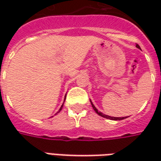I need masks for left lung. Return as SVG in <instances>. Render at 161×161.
Returning <instances> with one entry per match:
<instances>
[{"instance_id": "obj_1", "label": "left lung", "mask_w": 161, "mask_h": 161, "mask_svg": "<svg viewBox=\"0 0 161 161\" xmlns=\"http://www.w3.org/2000/svg\"><path fill=\"white\" fill-rule=\"evenodd\" d=\"M136 47H137V48H139V49H141V47L139 46V45H136ZM91 105H92V108H93V109H94L95 111H96V113H97V114H98V115H100V116H102V117H104V118H107V119H110V120H115V121H116V120H122V119L126 118V117H125V118L124 117H112V116H109V115H104V114H103V113H101V112L98 111L97 108L95 107L94 104H93L92 103H91Z\"/></svg>"}]
</instances>
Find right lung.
I'll list each match as a JSON object with an SVG mask.
<instances>
[{
	"label": "right lung",
	"mask_w": 161,
	"mask_h": 161,
	"mask_svg": "<svg viewBox=\"0 0 161 161\" xmlns=\"http://www.w3.org/2000/svg\"><path fill=\"white\" fill-rule=\"evenodd\" d=\"M62 108H63V104H62V106H61V108H59V110H58V112H59L60 110H61V109H62Z\"/></svg>",
	"instance_id": "right-lung-1"
}]
</instances>
